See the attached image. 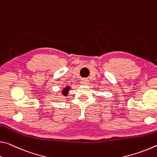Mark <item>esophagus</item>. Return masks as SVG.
Segmentation results:
<instances>
[{
	"mask_svg": "<svg viewBox=\"0 0 157 157\" xmlns=\"http://www.w3.org/2000/svg\"><path fill=\"white\" fill-rule=\"evenodd\" d=\"M89 83V81L87 78H83L81 81V84L83 85V86H87Z\"/></svg>",
	"mask_w": 157,
	"mask_h": 157,
	"instance_id": "obj_1",
	"label": "esophagus"
}]
</instances>
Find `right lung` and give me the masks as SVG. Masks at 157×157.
<instances>
[{
	"label": "right lung",
	"mask_w": 157,
	"mask_h": 157,
	"mask_svg": "<svg viewBox=\"0 0 157 157\" xmlns=\"http://www.w3.org/2000/svg\"><path fill=\"white\" fill-rule=\"evenodd\" d=\"M69 89H70V87H69V86H67V87H65V88H63V91H62V93H63V96H67V95Z\"/></svg>",
	"instance_id": "add662e5"
}]
</instances>
